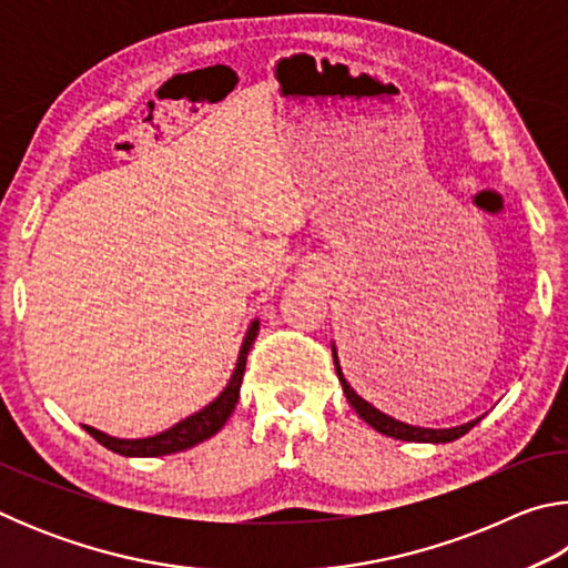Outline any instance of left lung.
I'll return each mask as SVG.
<instances>
[{
    "instance_id": "obj_1",
    "label": "left lung",
    "mask_w": 568,
    "mask_h": 568,
    "mask_svg": "<svg viewBox=\"0 0 568 568\" xmlns=\"http://www.w3.org/2000/svg\"><path fill=\"white\" fill-rule=\"evenodd\" d=\"M333 348V363H335V373H338V381L343 386L345 398H348L351 406L355 408V413L378 430L383 436H390V438H398V440H413V444H448V440H456L460 436H466L470 428L476 426V420H468L464 426H454V428H420V426H410V423H403L398 418L388 416V413L378 410L373 406L371 398L373 396V388L371 383H378V386H403V383H413V378L408 376V365L403 363L400 355H396V351L390 348L386 343V335H378L376 331L368 333V338L361 341V355L355 358V365H348V373L354 385L358 387L362 393L358 394L349 386L348 378H345V373L341 368V361H338V351ZM366 398L363 399L362 396Z\"/></svg>"
}]
</instances>
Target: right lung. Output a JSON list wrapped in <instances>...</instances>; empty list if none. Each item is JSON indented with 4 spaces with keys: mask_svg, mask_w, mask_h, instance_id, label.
I'll list each match as a JSON object with an SVG mask.
<instances>
[{
    "mask_svg": "<svg viewBox=\"0 0 568 568\" xmlns=\"http://www.w3.org/2000/svg\"><path fill=\"white\" fill-rule=\"evenodd\" d=\"M257 331H261V323L257 321L250 323L243 345H240L233 376H230L225 390L220 393L213 403H207L203 410L192 413V416H187L185 420H180L172 428L162 430V434L150 436V438H114V436L102 434V430L92 428V426H84V430H88V434L104 448H110L120 456H134V458L168 456V454H178V450H185V448L203 444V440L215 436L217 430L225 426L230 413L235 410V403L240 398V383H243V373H245V361H247L250 348H253V343L257 338Z\"/></svg>",
    "mask_w": 568,
    "mask_h": 568,
    "instance_id": "1",
    "label": "right lung"
}]
</instances>
